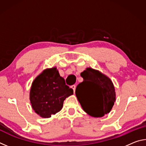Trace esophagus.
Segmentation results:
<instances>
[{
	"label": "esophagus",
	"mask_w": 146,
	"mask_h": 146,
	"mask_svg": "<svg viewBox=\"0 0 146 146\" xmlns=\"http://www.w3.org/2000/svg\"><path fill=\"white\" fill-rule=\"evenodd\" d=\"M71 88L73 89V91H74V92H75V88H76V86H75V85H72V86H71Z\"/></svg>",
	"instance_id": "1"
}]
</instances>
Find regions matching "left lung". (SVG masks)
<instances>
[{
	"label": "left lung",
	"instance_id": "obj_1",
	"mask_svg": "<svg viewBox=\"0 0 146 146\" xmlns=\"http://www.w3.org/2000/svg\"><path fill=\"white\" fill-rule=\"evenodd\" d=\"M80 76L84 80L76 86L75 94L83 110L97 118L110 113L116 100L115 89L111 80L91 68H86Z\"/></svg>",
	"mask_w": 146,
	"mask_h": 146
}]
</instances>
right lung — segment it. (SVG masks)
Wrapping results in <instances>:
<instances>
[{
    "label": "right lung",
    "mask_w": 146,
    "mask_h": 146,
    "mask_svg": "<svg viewBox=\"0 0 146 146\" xmlns=\"http://www.w3.org/2000/svg\"><path fill=\"white\" fill-rule=\"evenodd\" d=\"M73 90L66 85L56 67L47 68L34 79L29 92L31 107L42 118H50L60 111Z\"/></svg>",
    "instance_id": "obj_1"
}]
</instances>
